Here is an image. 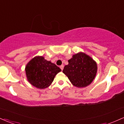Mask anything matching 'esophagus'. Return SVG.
<instances>
[{
  "mask_svg": "<svg viewBox=\"0 0 124 124\" xmlns=\"http://www.w3.org/2000/svg\"><path fill=\"white\" fill-rule=\"evenodd\" d=\"M63 68H64V66H63V65H61V66H60V68L61 69V70H63Z\"/></svg>",
  "mask_w": 124,
  "mask_h": 124,
  "instance_id": "obj_1",
  "label": "esophagus"
}]
</instances>
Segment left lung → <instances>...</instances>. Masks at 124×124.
<instances>
[{
	"instance_id": "1",
	"label": "left lung",
	"mask_w": 124,
	"mask_h": 124,
	"mask_svg": "<svg viewBox=\"0 0 124 124\" xmlns=\"http://www.w3.org/2000/svg\"><path fill=\"white\" fill-rule=\"evenodd\" d=\"M64 67L63 73L75 86L85 87L92 83L97 72L96 63L85 54L80 53L73 55Z\"/></svg>"
}]
</instances>
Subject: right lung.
<instances>
[{
  "instance_id": "add662e5",
  "label": "right lung",
  "mask_w": 124,
  "mask_h": 124,
  "mask_svg": "<svg viewBox=\"0 0 124 124\" xmlns=\"http://www.w3.org/2000/svg\"><path fill=\"white\" fill-rule=\"evenodd\" d=\"M61 71V69L55 64L46 60L43 56L33 58L25 68L28 81L40 89L50 86L55 76Z\"/></svg>"
}]
</instances>
